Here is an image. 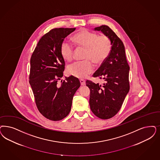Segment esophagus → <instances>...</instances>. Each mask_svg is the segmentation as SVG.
Masks as SVG:
<instances>
[{
  "label": "esophagus",
  "mask_w": 160,
  "mask_h": 160,
  "mask_svg": "<svg viewBox=\"0 0 160 160\" xmlns=\"http://www.w3.org/2000/svg\"><path fill=\"white\" fill-rule=\"evenodd\" d=\"M80 83H81V85H82V86H84V85L86 84V82H85V80H83V79H80Z\"/></svg>",
  "instance_id": "obj_1"
}]
</instances>
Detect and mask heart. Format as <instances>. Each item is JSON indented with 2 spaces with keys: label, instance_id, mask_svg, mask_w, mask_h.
Wrapping results in <instances>:
<instances>
[{
  "label": "heart",
  "instance_id": "1",
  "mask_svg": "<svg viewBox=\"0 0 160 160\" xmlns=\"http://www.w3.org/2000/svg\"><path fill=\"white\" fill-rule=\"evenodd\" d=\"M78 47L85 48L84 60L76 61L69 65L67 71L74 77L82 78L92 73L94 64L102 63L109 54L111 49L110 39L105 35L99 36L98 33L83 30L76 33L72 38ZM60 53L64 60L71 61L73 58L74 48L72 44L64 41L61 45Z\"/></svg>",
  "mask_w": 160,
  "mask_h": 160
}]
</instances>
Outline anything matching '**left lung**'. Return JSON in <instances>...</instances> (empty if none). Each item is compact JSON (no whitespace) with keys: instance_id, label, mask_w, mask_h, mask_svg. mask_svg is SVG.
<instances>
[{"instance_id":"obj_1","label":"left lung","mask_w":160,"mask_h":160,"mask_svg":"<svg viewBox=\"0 0 160 160\" xmlns=\"http://www.w3.org/2000/svg\"><path fill=\"white\" fill-rule=\"evenodd\" d=\"M101 31L110 39V53L93 75L103 79V85L87 80L90 88L89 104L94 114L102 119L113 117L119 111L129 91V66L127 62L122 41L108 26L102 25L94 29Z\"/></svg>"}]
</instances>
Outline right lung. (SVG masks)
Instances as JSON below:
<instances>
[{
    "label": "right lung",
    "mask_w": 160,
    "mask_h": 160,
    "mask_svg": "<svg viewBox=\"0 0 160 160\" xmlns=\"http://www.w3.org/2000/svg\"><path fill=\"white\" fill-rule=\"evenodd\" d=\"M76 28H54L39 39L32 54L29 84L39 112L47 119L57 121L70 113L72 100L80 86L72 76H63L65 61L60 53L61 43Z\"/></svg>",
    "instance_id": "right-lung-1"
}]
</instances>
